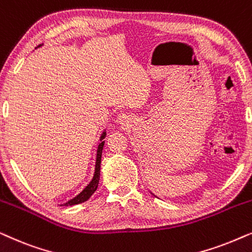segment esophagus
Wrapping results in <instances>:
<instances>
[{"mask_svg":"<svg viewBox=\"0 0 252 252\" xmlns=\"http://www.w3.org/2000/svg\"><path fill=\"white\" fill-rule=\"evenodd\" d=\"M117 122L119 124H123V125H126V124H128L129 122V117L128 115H126V113H120L118 118H117Z\"/></svg>","mask_w":252,"mask_h":252,"instance_id":"1","label":"esophagus"}]
</instances>
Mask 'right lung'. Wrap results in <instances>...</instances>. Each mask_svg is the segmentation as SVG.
I'll return each instance as SVG.
<instances>
[{"label": "right lung", "mask_w": 252, "mask_h": 252, "mask_svg": "<svg viewBox=\"0 0 252 252\" xmlns=\"http://www.w3.org/2000/svg\"><path fill=\"white\" fill-rule=\"evenodd\" d=\"M105 133L102 134V139H104ZM101 139V140H102ZM103 146H104V141L99 143L98 146V150H97V157H96V166H95V174L93 180L91 181L87 187H86L84 190H82L80 194H79L77 197H74L71 201H68L67 203H65L64 205H75L79 204V203L86 202L87 199L91 198V196L94 194L96 189H97V185H98V180H99V171H101V157H102V150H103Z\"/></svg>", "instance_id": "add662e5"}]
</instances>
